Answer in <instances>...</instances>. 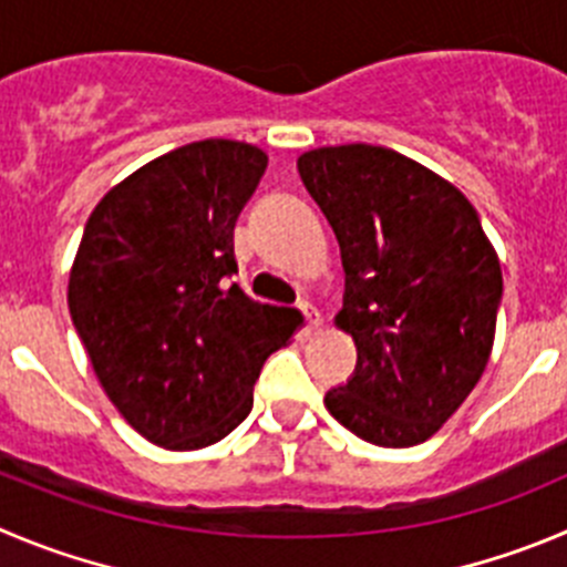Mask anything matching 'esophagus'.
Returning a JSON list of instances; mask_svg holds the SVG:
<instances>
[{"instance_id":"34e87169","label":"esophagus","mask_w":567,"mask_h":567,"mask_svg":"<svg viewBox=\"0 0 567 567\" xmlns=\"http://www.w3.org/2000/svg\"><path fill=\"white\" fill-rule=\"evenodd\" d=\"M299 310L305 313V319H308V330H321L324 319H321V313L310 305V301H299Z\"/></svg>"}]
</instances>
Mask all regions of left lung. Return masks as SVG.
I'll return each instance as SVG.
<instances>
[{"mask_svg": "<svg viewBox=\"0 0 567 567\" xmlns=\"http://www.w3.org/2000/svg\"><path fill=\"white\" fill-rule=\"evenodd\" d=\"M299 176L341 246L336 327L358 347L327 411L363 442L414 447L484 374L504 293L498 254L462 189L403 153L316 147Z\"/></svg>", "mask_w": 567, "mask_h": 567, "instance_id": "obj_1", "label": "left lung"}]
</instances>
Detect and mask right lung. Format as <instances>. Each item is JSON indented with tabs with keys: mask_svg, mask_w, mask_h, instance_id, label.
<instances>
[{
	"mask_svg": "<svg viewBox=\"0 0 567 567\" xmlns=\"http://www.w3.org/2000/svg\"><path fill=\"white\" fill-rule=\"evenodd\" d=\"M266 167L248 142H189L111 187L83 229L69 316L111 403L164 451L235 431L296 330L293 310L231 282L237 215Z\"/></svg>",
	"mask_w": 567,
	"mask_h": 567,
	"instance_id": "obj_1",
	"label": "right lung"
}]
</instances>
